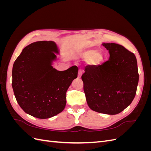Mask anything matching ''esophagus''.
I'll list each match as a JSON object with an SVG mask.
<instances>
[{
  "label": "esophagus",
  "instance_id": "esophagus-1",
  "mask_svg": "<svg viewBox=\"0 0 151 151\" xmlns=\"http://www.w3.org/2000/svg\"><path fill=\"white\" fill-rule=\"evenodd\" d=\"M82 74H83V70H79V72H78V77L79 78H81Z\"/></svg>",
  "mask_w": 151,
  "mask_h": 151
}]
</instances>
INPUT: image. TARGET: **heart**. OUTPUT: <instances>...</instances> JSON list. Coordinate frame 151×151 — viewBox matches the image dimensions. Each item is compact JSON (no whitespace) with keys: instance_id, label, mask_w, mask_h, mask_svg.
<instances>
[{"instance_id":"obj_1","label":"heart","mask_w":151,"mask_h":151,"mask_svg":"<svg viewBox=\"0 0 151 151\" xmlns=\"http://www.w3.org/2000/svg\"><path fill=\"white\" fill-rule=\"evenodd\" d=\"M79 57L84 60H89V62L91 64L96 66L101 64L103 60V55L101 52H100L99 50H95L93 48L84 50L80 53Z\"/></svg>"}]
</instances>
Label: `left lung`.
<instances>
[{
    "instance_id": "obj_1",
    "label": "left lung",
    "mask_w": 151,
    "mask_h": 151,
    "mask_svg": "<svg viewBox=\"0 0 151 151\" xmlns=\"http://www.w3.org/2000/svg\"><path fill=\"white\" fill-rule=\"evenodd\" d=\"M109 54L101 65L88 66L82 76L87 103L93 111L116 115L129 106L139 83L135 55L120 45L102 43Z\"/></svg>"
}]
</instances>
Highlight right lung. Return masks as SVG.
<instances>
[{
    "mask_svg": "<svg viewBox=\"0 0 151 151\" xmlns=\"http://www.w3.org/2000/svg\"><path fill=\"white\" fill-rule=\"evenodd\" d=\"M60 50L53 41H40L26 47L14 63L12 86L24 111L40 119L57 115L64 109L66 92L77 77L78 68L63 71L53 68Z\"/></svg>",
    "mask_w": 151,
    "mask_h": 151,
    "instance_id": "obj_1",
    "label": "right lung"
}]
</instances>
